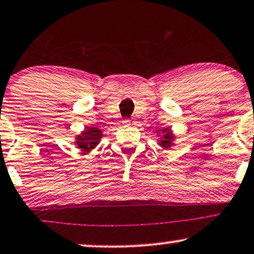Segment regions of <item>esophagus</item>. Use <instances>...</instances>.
<instances>
[{"label": "esophagus", "mask_w": 254, "mask_h": 254, "mask_svg": "<svg viewBox=\"0 0 254 254\" xmlns=\"http://www.w3.org/2000/svg\"><path fill=\"white\" fill-rule=\"evenodd\" d=\"M124 124L126 125V126H134V125H135V119H133V118H131V119H125L124 120Z\"/></svg>", "instance_id": "1"}]
</instances>
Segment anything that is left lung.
<instances>
[{"label": "left lung", "mask_w": 254, "mask_h": 254, "mask_svg": "<svg viewBox=\"0 0 254 254\" xmlns=\"http://www.w3.org/2000/svg\"><path fill=\"white\" fill-rule=\"evenodd\" d=\"M157 134L160 135L159 142L157 143H159L161 147L164 148V149H168V148L173 147L174 140H175L176 137H175V135L173 134V130H171L169 127L159 129L157 130Z\"/></svg>", "instance_id": "obj_1"}]
</instances>
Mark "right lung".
Here are the masks:
<instances>
[{
	"instance_id": "add662e5",
	"label": "right lung",
	"mask_w": 254,
	"mask_h": 254,
	"mask_svg": "<svg viewBox=\"0 0 254 254\" xmlns=\"http://www.w3.org/2000/svg\"><path fill=\"white\" fill-rule=\"evenodd\" d=\"M101 137H103V131L99 128L86 126L80 134L75 136L74 144L84 153H88L98 146Z\"/></svg>"
}]
</instances>
